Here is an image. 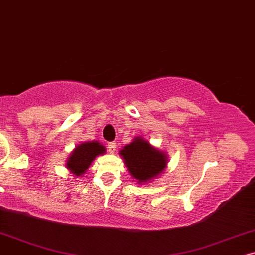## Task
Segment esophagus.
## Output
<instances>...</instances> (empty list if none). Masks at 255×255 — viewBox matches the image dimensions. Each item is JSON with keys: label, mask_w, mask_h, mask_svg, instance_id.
I'll return each instance as SVG.
<instances>
[{"label": "esophagus", "mask_w": 255, "mask_h": 255, "mask_svg": "<svg viewBox=\"0 0 255 255\" xmlns=\"http://www.w3.org/2000/svg\"><path fill=\"white\" fill-rule=\"evenodd\" d=\"M107 148H108V151H110L111 154H114L115 149H117V143H115V142H110V143L107 144Z\"/></svg>", "instance_id": "obj_1"}]
</instances>
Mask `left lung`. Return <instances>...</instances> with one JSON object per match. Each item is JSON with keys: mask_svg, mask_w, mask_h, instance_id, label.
Wrapping results in <instances>:
<instances>
[{"mask_svg": "<svg viewBox=\"0 0 255 255\" xmlns=\"http://www.w3.org/2000/svg\"><path fill=\"white\" fill-rule=\"evenodd\" d=\"M130 175L138 183L148 182L161 174L167 165V157L157 149L151 147L142 137L134 138L130 144L125 145L120 151Z\"/></svg>", "mask_w": 255, "mask_h": 255, "instance_id": "left-lung-1", "label": "left lung"}]
</instances>
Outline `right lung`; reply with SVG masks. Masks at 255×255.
I'll use <instances>...</instances> for the list:
<instances>
[{"mask_svg":"<svg viewBox=\"0 0 255 255\" xmlns=\"http://www.w3.org/2000/svg\"><path fill=\"white\" fill-rule=\"evenodd\" d=\"M105 151L106 149L99 142H85L74 149L72 155L67 159L66 167L76 176H80L87 170L93 159Z\"/></svg>","mask_w":255,"mask_h":255,"instance_id":"right-lung-1","label":"right lung"}]
</instances>
